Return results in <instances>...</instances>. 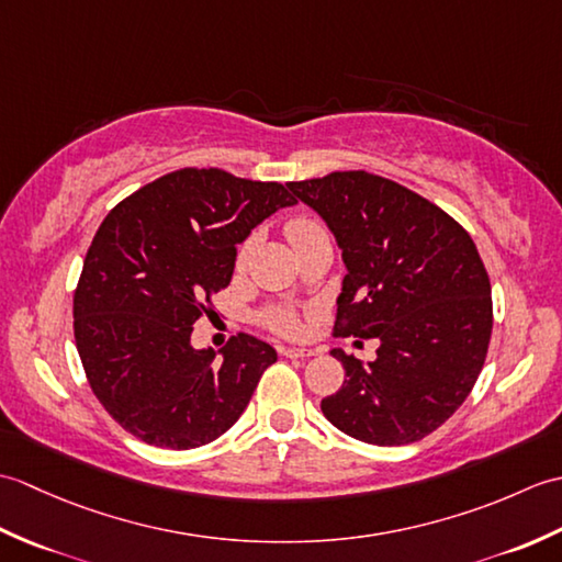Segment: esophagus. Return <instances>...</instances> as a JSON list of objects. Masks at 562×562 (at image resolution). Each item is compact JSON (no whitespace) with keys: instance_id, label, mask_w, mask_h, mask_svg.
I'll return each mask as SVG.
<instances>
[{"instance_id":"34e87169","label":"esophagus","mask_w":562,"mask_h":562,"mask_svg":"<svg viewBox=\"0 0 562 562\" xmlns=\"http://www.w3.org/2000/svg\"><path fill=\"white\" fill-rule=\"evenodd\" d=\"M280 352L284 357H290V360H306V357L314 355V350H306V348H282Z\"/></svg>"}]
</instances>
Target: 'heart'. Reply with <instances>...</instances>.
Instances as JSON below:
<instances>
[{
  "label": "heart",
  "mask_w": 562,
  "mask_h": 562,
  "mask_svg": "<svg viewBox=\"0 0 562 562\" xmlns=\"http://www.w3.org/2000/svg\"><path fill=\"white\" fill-rule=\"evenodd\" d=\"M284 234H288L290 244L294 248H302L308 241H316V238L328 236V229L314 217H294V220L288 222V226H284ZM250 248H254V238H246L241 248H238V256H236L238 266H244L248 254H250ZM262 324H266L270 330L280 333V336H296V333H300V328H302L300 314H296L294 308H288V306L268 308V312L262 314Z\"/></svg>",
  "instance_id": "1"
}]
</instances>
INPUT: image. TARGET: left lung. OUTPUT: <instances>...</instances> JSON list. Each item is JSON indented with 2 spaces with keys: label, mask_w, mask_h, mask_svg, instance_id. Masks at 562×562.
Here are the masks:
<instances>
[{
  "label": "left lung",
  "mask_w": 562,
  "mask_h": 562,
  "mask_svg": "<svg viewBox=\"0 0 562 562\" xmlns=\"http://www.w3.org/2000/svg\"><path fill=\"white\" fill-rule=\"evenodd\" d=\"M288 186L326 220L348 266L333 336L381 342L369 364L333 350L345 381L321 411L367 445H413L459 411L485 364L493 296L479 248L435 202L384 176Z\"/></svg>",
  "instance_id": "1"
}]
</instances>
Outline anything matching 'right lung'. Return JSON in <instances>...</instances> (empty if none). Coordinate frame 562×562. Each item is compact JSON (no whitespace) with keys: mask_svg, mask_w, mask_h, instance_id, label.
<instances>
[{"mask_svg":"<svg viewBox=\"0 0 562 562\" xmlns=\"http://www.w3.org/2000/svg\"><path fill=\"white\" fill-rule=\"evenodd\" d=\"M284 205L278 181L188 166L105 214L75 290V342L93 396L133 437L195 449L246 411L272 345L236 333L217 360L190 333L229 288L236 244Z\"/></svg>","mask_w":562,"mask_h":562,"instance_id":"obj_1","label":"right lung"}]
</instances>
